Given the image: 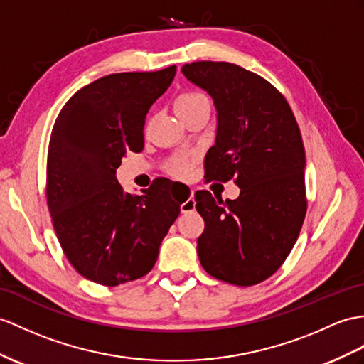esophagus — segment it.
Instances as JSON below:
<instances>
[{
    "label": "esophagus",
    "mask_w": 364,
    "mask_h": 364,
    "mask_svg": "<svg viewBox=\"0 0 364 364\" xmlns=\"http://www.w3.org/2000/svg\"><path fill=\"white\" fill-rule=\"evenodd\" d=\"M176 190H179V187H176ZM196 208V200H194V191L191 190L190 193V198L185 200L183 203H181V211L182 213H190Z\"/></svg>",
    "instance_id": "1"
}]
</instances>
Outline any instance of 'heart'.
<instances>
[{"label":"heart","mask_w":364,"mask_h":364,"mask_svg":"<svg viewBox=\"0 0 364 364\" xmlns=\"http://www.w3.org/2000/svg\"><path fill=\"white\" fill-rule=\"evenodd\" d=\"M202 105H210L208 99L200 92H183L177 97L174 102L176 112L179 114V117L183 114H187L193 109L199 108ZM168 170L171 171L176 177H188L191 173V161L190 159H176L168 166Z\"/></svg>","instance_id":"1"}]
</instances>
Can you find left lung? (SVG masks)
Here are the masks:
<instances>
[{"label":"left lung","mask_w":364,"mask_h":364,"mask_svg":"<svg viewBox=\"0 0 364 364\" xmlns=\"http://www.w3.org/2000/svg\"><path fill=\"white\" fill-rule=\"evenodd\" d=\"M218 109L216 144L205 156V177L232 181L239 198L225 202L194 193L205 220L198 237L203 270L235 286L270 278L294 249L307 196L306 153L299 127L277 87L227 61H194L182 68Z\"/></svg>","instance_id":"1"}]
</instances>
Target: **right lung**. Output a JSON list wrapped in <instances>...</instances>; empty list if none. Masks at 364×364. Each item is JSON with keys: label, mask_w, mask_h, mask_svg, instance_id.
<instances>
[{"label": "right lung", "mask_w": 364, "mask_h": 364, "mask_svg": "<svg viewBox=\"0 0 364 364\" xmlns=\"http://www.w3.org/2000/svg\"><path fill=\"white\" fill-rule=\"evenodd\" d=\"M174 75L173 65L102 77L70 97L52 128L46 165L52 224L68 261L97 284L145 277L181 213L182 202L166 196L168 181L131 194L115 179L122 157L144 149L146 114Z\"/></svg>", "instance_id": "add662e5"}]
</instances>
